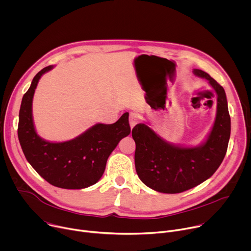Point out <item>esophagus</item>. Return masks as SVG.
Here are the masks:
<instances>
[{
    "mask_svg": "<svg viewBox=\"0 0 251 251\" xmlns=\"http://www.w3.org/2000/svg\"><path fill=\"white\" fill-rule=\"evenodd\" d=\"M138 120H139L138 114L135 113V112H131V113H130V116H129V123H130L131 128H133V127L137 124Z\"/></svg>",
    "mask_w": 251,
    "mask_h": 251,
    "instance_id": "esophagus-1",
    "label": "esophagus"
}]
</instances>
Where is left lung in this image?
<instances>
[{
  "instance_id": "1",
  "label": "left lung",
  "mask_w": 251,
  "mask_h": 251,
  "mask_svg": "<svg viewBox=\"0 0 251 251\" xmlns=\"http://www.w3.org/2000/svg\"><path fill=\"white\" fill-rule=\"evenodd\" d=\"M194 74L208 80L218 96L217 116L205 142L197 147L166 142L144 123L132 130L136 143L135 168L147 187L165 194L188 191L210 177L221 166L230 137V116L225 89L201 69Z\"/></svg>"
}]
</instances>
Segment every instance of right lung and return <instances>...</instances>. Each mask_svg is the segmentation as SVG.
I'll list each match as a JSON object with an SVG mask.
<instances>
[{"label":"right lung","mask_w":251,"mask_h":251,"mask_svg":"<svg viewBox=\"0 0 251 251\" xmlns=\"http://www.w3.org/2000/svg\"><path fill=\"white\" fill-rule=\"evenodd\" d=\"M52 68V65L43 68L24 94L19 114V141L27 162L50 185L84 189L100 180L107 159L120 140L130 134L129 113H124L113 124H95L73 140L52 143L42 139L33 125L32 98L42 75Z\"/></svg>","instance_id":"obj_1"}]
</instances>
